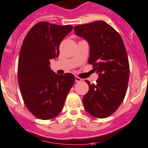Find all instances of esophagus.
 <instances>
[{
	"instance_id": "esophagus-1",
	"label": "esophagus",
	"mask_w": 148,
	"mask_h": 148,
	"mask_svg": "<svg viewBox=\"0 0 148 148\" xmlns=\"http://www.w3.org/2000/svg\"><path fill=\"white\" fill-rule=\"evenodd\" d=\"M82 81V79L81 78H79V77H75V82H80Z\"/></svg>"
}]
</instances>
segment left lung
Instances as JSON below:
<instances>
[{"label":"left lung","mask_w":148,"mask_h":148,"mask_svg":"<svg viewBox=\"0 0 148 148\" xmlns=\"http://www.w3.org/2000/svg\"><path fill=\"white\" fill-rule=\"evenodd\" d=\"M74 32L89 43L88 63L99 75L96 84L89 85L83 104L89 114L106 118L117 110L127 89L130 65L120 34L103 21L76 26Z\"/></svg>","instance_id":"1"}]
</instances>
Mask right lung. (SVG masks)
Here are the masks:
<instances>
[{"mask_svg":"<svg viewBox=\"0 0 148 148\" xmlns=\"http://www.w3.org/2000/svg\"><path fill=\"white\" fill-rule=\"evenodd\" d=\"M73 26L39 22L26 34L19 53L18 79L26 107L41 120L54 118L62 112L75 81L72 74L59 75L50 60L59 56V45Z\"/></svg>","mask_w":148,"mask_h":148,"instance_id":"1","label":"right lung"}]
</instances>
